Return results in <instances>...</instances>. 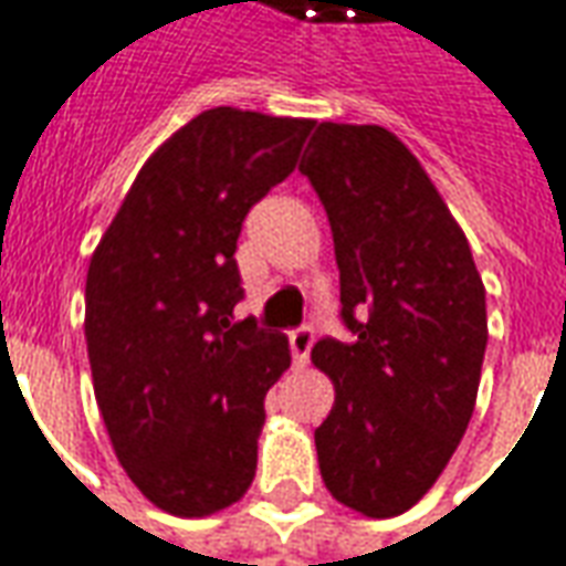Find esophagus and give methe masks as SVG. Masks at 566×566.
Instances as JSON below:
<instances>
[{
  "label": "esophagus",
  "mask_w": 566,
  "mask_h": 566,
  "mask_svg": "<svg viewBox=\"0 0 566 566\" xmlns=\"http://www.w3.org/2000/svg\"><path fill=\"white\" fill-rule=\"evenodd\" d=\"M314 342H317V335L311 326H302V329H295L290 335V345H292V357H295V364L305 366L307 357H311V348H314Z\"/></svg>",
  "instance_id": "1"
}]
</instances>
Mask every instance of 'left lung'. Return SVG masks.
<instances>
[{
	"label": "left lung",
	"mask_w": 566,
	"mask_h": 566,
	"mask_svg": "<svg viewBox=\"0 0 566 566\" xmlns=\"http://www.w3.org/2000/svg\"><path fill=\"white\" fill-rule=\"evenodd\" d=\"M298 171L333 228L350 333L311 350L335 385L314 431L323 484L354 512L395 517L434 486L471 422L484 283L438 187L388 128L321 123Z\"/></svg>",
	"instance_id": "left-lung-1"
}]
</instances>
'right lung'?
<instances>
[{"instance_id": "1", "label": "right lung", "mask_w": 566, "mask_h": 566, "mask_svg": "<svg viewBox=\"0 0 566 566\" xmlns=\"http://www.w3.org/2000/svg\"><path fill=\"white\" fill-rule=\"evenodd\" d=\"M311 119L216 107L147 159L85 280V345L119 465L157 509L206 517L243 496L286 335L237 321V240L290 178Z\"/></svg>"}]
</instances>
